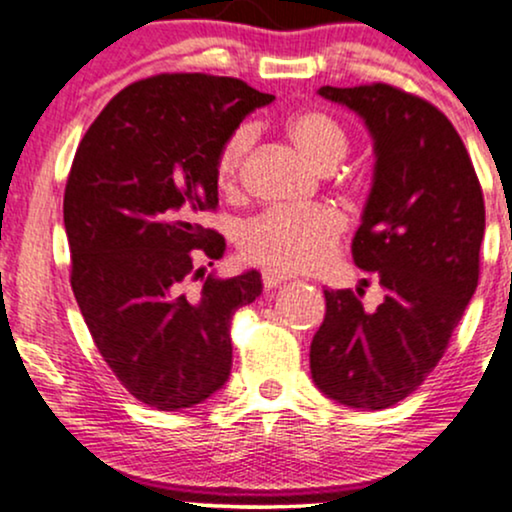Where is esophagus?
<instances>
[{"label":"esophagus","mask_w":512,"mask_h":512,"mask_svg":"<svg viewBox=\"0 0 512 512\" xmlns=\"http://www.w3.org/2000/svg\"><path fill=\"white\" fill-rule=\"evenodd\" d=\"M262 281H264V286H267V289H279L281 284H286V281H289V276L281 274V272H272V269H264Z\"/></svg>","instance_id":"1"}]
</instances>
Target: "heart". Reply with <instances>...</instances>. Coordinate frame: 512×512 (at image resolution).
I'll list each match as a JSON object with an SVG mask.
<instances>
[{
	"mask_svg": "<svg viewBox=\"0 0 512 512\" xmlns=\"http://www.w3.org/2000/svg\"><path fill=\"white\" fill-rule=\"evenodd\" d=\"M286 134L296 149L320 170H332L349 151L346 132L322 110H298L286 122ZM255 142V129L238 127L216 158V180L221 190H233L245 156ZM344 219L330 207L303 211H264L240 231V250L250 262L272 272H315L337 252Z\"/></svg>",
	"mask_w": 512,
	"mask_h": 512,
	"instance_id": "obj_1",
	"label": "heart"
}]
</instances>
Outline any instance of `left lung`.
<instances>
[{
    "label": "left lung",
    "mask_w": 512,
    "mask_h": 512,
    "mask_svg": "<svg viewBox=\"0 0 512 512\" xmlns=\"http://www.w3.org/2000/svg\"><path fill=\"white\" fill-rule=\"evenodd\" d=\"M356 113L373 139V182L351 240L358 269L385 289L375 310L351 291H325L310 344L317 390L375 411L409 397L443 358L479 281L484 197L450 120L387 84L317 88Z\"/></svg>",
    "instance_id": "8db88e82"
}]
</instances>
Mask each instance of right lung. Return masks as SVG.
<instances>
[{
	"label": "right lung",
	"instance_id": "obj_1",
	"mask_svg": "<svg viewBox=\"0 0 512 512\" xmlns=\"http://www.w3.org/2000/svg\"><path fill=\"white\" fill-rule=\"evenodd\" d=\"M272 101L231 76H151L117 93L76 149L64 190L72 289L105 363L149 407L190 409L231 375V317L260 296L262 274L192 289L199 257L226 250L199 214L219 204L221 146Z\"/></svg>",
	"mask_w": 512,
	"mask_h": 512
}]
</instances>
